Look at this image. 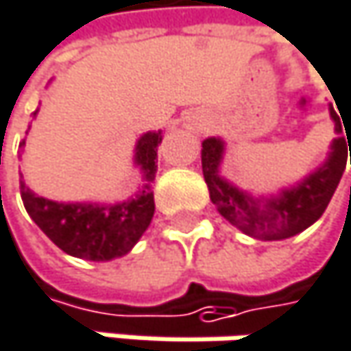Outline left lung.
<instances>
[{
    "label": "left lung",
    "mask_w": 351,
    "mask_h": 351,
    "mask_svg": "<svg viewBox=\"0 0 351 351\" xmlns=\"http://www.w3.org/2000/svg\"><path fill=\"white\" fill-rule=\"evenodd\" d=\"M331 117L335 121V131H341L339 117L331 108ZM329 160L315 170L308 179H304L298 187L284 191L280 197L269 199L265 206L241 193L224 179L218 177V166L222 160L224 143L216 137L204 141L202 149V166L204 179L210 189V199L218 208V212L245 234L259 241H282L290 239L311 224H315L323 212L327 210L348 162V145L343 137H337L331 145Z\"/></svg>",
    "instance_id": "8db88e82"
}]
</instances>
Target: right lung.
Instances as JSON below:
<instances>
[{
	"mask_svg": "<svg viewBox=\"0 0 351 351\" xmlns=\"http://www.w3.org/2000/svg\"><path fill=\"white\" fill-rule=\"evenodd\" d=\"M160 141V131L145 133L135 147V162L141 166L147 183L154 181L156 174ZM24 143L26 139L20 141V147ZM20 193L28 216L63 253L90 261L127 255L149 226L156 208L149 185L135 199L114 206L49 202L34 195L24 181H20Z\"/></svg>",
	"mask_w": 351,
	"mask_h": 351,
	"instance_id": "obj_1",
	"label": "right lung"
}]
</instances>
